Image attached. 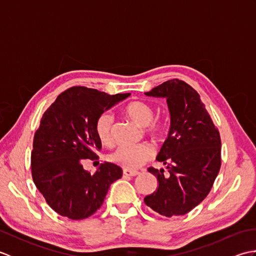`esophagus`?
Masks as SVG:
<instances>
[{
    "instance_id": "1",
    "label": "esophagus",
    "mask_w": 256,
    "mask_h": 256,
    "mask_svg": "<svg viewBox=\"0 0 256 256\" xmlns=\"http://www.w3.org/2000/svg\"><path fill=\"white\" fill-rule=\"evenodd\" d=\"M138 170H123V177H134L138 175Z\"/></svg>"
}]
</instances>
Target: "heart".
Returning a JSON list of instances; mask_svg holds the SVG:
<instances>
[{
    "label": "heart",
    "instance_id": "1",
    "mask_svg": "<svg viewBox=\"0 0 256 256\" xmlns=\"http://www.w3.org/2000/svg\"><path fill=\"white\" fill-rule=\"evenodd\" d=\"M124 111L134 122L146 126V132L153 138H158L162 134V125L153 120L154 110L148 103L132 101L125 106ZM113 128L114 116L111 112L104 111L96 118L94 131L102 144L110 145L113 143ZM154 148L148 142L135 145H120L111 153L110 160L114 164L126 170H136L150 160L154 156Z\"/></svg>",
    "mask_w": 256,
    "mask_h": 256
}]
</instances>
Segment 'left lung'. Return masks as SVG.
Returning <instances> with one entry per match:
<instances>
[{
    "mask_svg": "<svg viewBox=\"0 0 256 256\" xmlns=\"http://www.w3.org/2000/svg\"><path fill=\"white\" fill-rule=\"evenodd\" d=\"M146 96L166 98L170 128L156 160L164 170L150 167L158 188L144 202L162 216H182L202 201L214 186L221 167V138L200 96L192 86L172 79Z\"/></svg>",
    "mask_w": 256,
    "mask_h": 256,
    "instance_id": "left-lung-1",
    "label": "left lung"
}]
</instances>
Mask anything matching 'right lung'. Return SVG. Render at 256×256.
<instances>
[{
    "label": "right lung",
    "mask_w": 256,
    "mask_h": 256,
    "mask_svg": "<svg viewBox=\"0 0 256 256\" xmlns=\"http://www.w3.org/2000/svg\"><path fill=\"white\" fill-rule=\"evenodd\" d=\"M131 94L106 92L76 86L62 92L40 118L30 155L32 177L46 202L72 220L89 218L102 206L122 168L104 162L94 174L84 170V160H98L101 142L96 118Z\"/></svg>",
    "instance_id": "right-lung-1"
}]
</instances>
